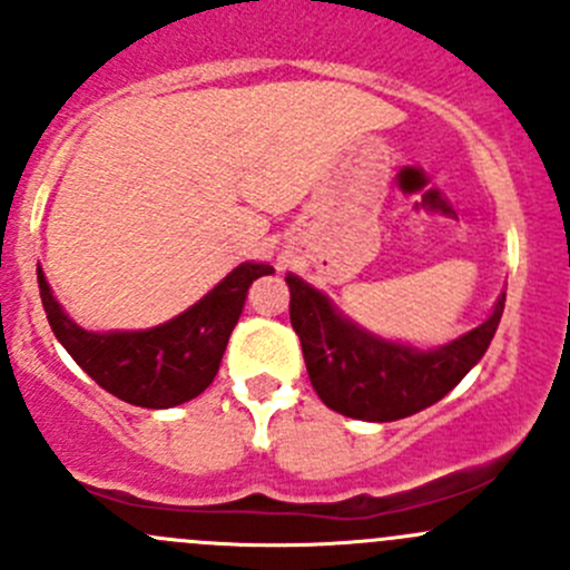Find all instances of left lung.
Instances as JSON below:
<instances>
[{"label":"left lung","instance_id":"obj_1","mask_svg":"<svg viewBox=\"0 0 570 570\" xmlns=\"http://www.w3.org/2000/svg\"><path fill=\"white\" fill-rule=\"evenodd\" d=\"M292 292L289 320L301 336L308 381L331 411L364 422H396L446 396L485 355L504 297L480 327L439 350L383 342L338 317L325 295L286 278Z\"/></svg>","mask_w":570,"mask_h":570}]
</instances>
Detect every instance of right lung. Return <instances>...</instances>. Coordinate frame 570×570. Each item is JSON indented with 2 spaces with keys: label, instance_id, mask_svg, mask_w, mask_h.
Returning a JSON list of instances; mask_svg holds the SVG:
<instances>
[{
  "label": "right lung",
  "instance_id": "obj_1",
  "mask_svg": "<svg viewBox=\"0 0 570 570\" xmlns=\"http://www.w3.org/2000/svg\"><path fill=\"white\" fill-rule=\"evenodd\" d=\"M269 264H239L204 301L151 331L90 333L68 320L38 269L40 301L57 342L105 392L129 405L174 407L215 381L250 284Z\"/></svg>",
  "mask_w": 570,
  "mask_h": 570
}]
</instances>
